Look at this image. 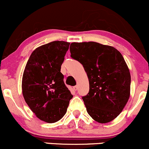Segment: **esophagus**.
<instances>
[{
  "label": "esophagus",
  "instance_id": "esophagus-1",
  "mask_svg": "<svg viewBox=\"0 0 149 149\" xmlns=\"http://www.w3.org/2000/svg\"><path fill=\"white\" fill-rule=\"evenodd\" d=\"M73 89H74V91H77V90L78 89V86H73Z\"/></svg>",
  "mask_w": 149,
  "mask_h": 149
}]
</instances>
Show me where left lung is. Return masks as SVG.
Masks as SVG:
<instances>
[{"label": "left lung", "instance_id": "obj_1", "mask_svg": "<svg viewBox=\"0 0 149 149\" xmlns=\"http://www.w3.org/2000/svg\"><path fill=\"white\" fill-rule=\"evenodd\" d=\"M70 49L89 81V92L82 97L88 114L99 123L111 122L130 96L131 75L124 58L113 46L93 41L73 42Z\"/></svg>", "mask_w": 149, "mask_h": 149}]
</instances>
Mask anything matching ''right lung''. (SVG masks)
Listing matches in <instances>:
<instances>
[{"mask_svg": "<svg viewBox=\"0 0 149 149\" xmlns=\"http://www.w3.org/2000/svg\"><path fill=\"white\" fill-rule=\"evenodd\" d=\"M69 42L56 41L36 48L30 56L22 80L24 101L39 120L59 121L73 96L65 85L61 65Z\"/></svg>", "mask_w": 149, "mask_h": 149, "instance_id": "right-lung-1", "label": "right lung"}]
</instances>
